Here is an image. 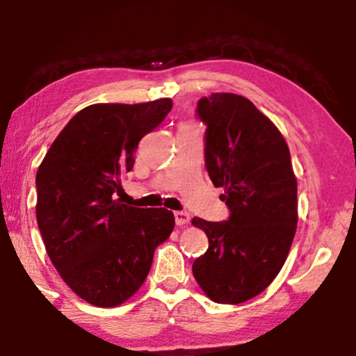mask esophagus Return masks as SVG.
<instances>
[{"instance_id":"1","label":"esophagus","mask_w":356,"mask_h":356,"mask_svg":"<svg viewBox=\"0 0 356 356\" xmlns=\"http://www.w3.org/2000/svg\"><path fill=\"white\" fill-rule=\"evenodd\" d=\"M175 222H177L178 227H183L189 223V213L186 212H175Z\"/></svg>"}]
</instances>
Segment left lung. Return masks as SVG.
Instances as JSON below:
<instances>
[{
    "label": "left lung",
    "mask_w": 356,
    "mask_h": 356,
    "mask_svg": "<svg viewBox=\"0 0 356 356\" xmlns=\"http://www.w3.org/2000/svg\"><path fill=\"white\" fill-rule=\"evenodd\" d=\"M197 115L207 124L209 177L232 213L227 222L193 218L209 240L193 275L212 301L238 305L264 291L285 264L298 184L284 136L246 97L213 92L199 100Z\"/></svg>",
    "instance_id": "8db88e82"
}]
</instances>
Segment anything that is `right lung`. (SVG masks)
Masks as SVG:
<instances>
[{"instance_id":"add662e5","label":"right lung","mask_w":356,"mask_h":356,"mask_svg":"<svg viewBox=\"0 0 356 356\" xmlns=\"http://www.w3.org/2000/svg\"><path fill=\"white\" fill-rule=\"evenodd\" d=\"M172 100L94 104L72 116L37 172V223L51 264L87 303L115 308L144 284L155 248L172 235L173 212L121 202L139 140Z\"/></svg>"}]
</instances>
